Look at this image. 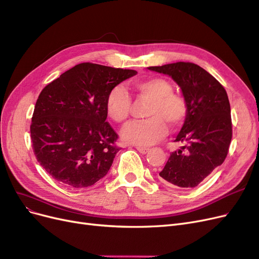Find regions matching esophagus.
I'll use <instances>...</instances> for the list:
<instances>
[{"mask_svg":"<svg viewBox=\"0 0 259 259\" xmlns=\"http://www.w3.org/2000/svg\"><path fill=\"white\" fill-rule=\"evenodd\" d=\"M136 149H137V151L139 153H141V154H146L148 151H149V149L148 148H144V147H139V146H136L135 147Z\"/></svg>","mask_w":259,"mask_h":259,"instance_id":"esophagus-1","label":"esophagus"}]
</instances>
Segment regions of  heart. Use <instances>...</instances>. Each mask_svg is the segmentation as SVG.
Instances as JSON below:
<instances>
[{"mask_svg":"<svg viewBox=\"0 0 259 259\" xmlns=\"http://www.w3.org/2000/svg\"><path fill=\"white\" fill-rule=\"evenodd\" d=\"M137 99L148 101V119L133 121L123 127L122 138L130 144L148 147L162 139L167 133V123L171 130L180 127L189 112L185 97L174 92L172 83L163 77H148L133 82ZM133 100L122 85H115L106 97V110L117 123L125 122L131 113Z\"/></svg>","mask_w":259,"mask_h":259,"instance_id":"1","label":"heart"}]
</instances>
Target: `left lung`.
<instances>
[{
  "label": "left lung",
  "instance_id": "left-lung-1",
  "mask_svg": "<svg viewBox=\"0 0 259 259\" xmlns=\"http://www.w3.org/2000/svg\"><path fill=\"white\" fill-rule=\"evenodd\" d=\"M171 76L189 105L183 127L175 141L182 147L170 153L160 180L169 185L195 187L224 162L233 137L226 90L197 64L176 62L148 67Z\"/></svg>",
  "mask_w": 259,
  "mask_h": 259
}]
</instances>
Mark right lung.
Wrapping results in <instances>:
<instances>
[{
    "mask_svg": "<svg viewBox=\"0 0 259 259\" xmlns=\"http://www.w3.org/2000/svg\"><path fill=\"white\" fill-rule=\"evenodd\" d=\"M136 70L80 63L42 89L31 123L33 152L56 181L75 189L104 178L121 149L106 97Z\"/></svg>",
    "mask_w": 259,
    "mask_h": 259,
    "instance_id": "right-lung-1",
    "label": "right lung"
}]
</instances>
